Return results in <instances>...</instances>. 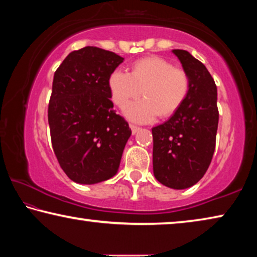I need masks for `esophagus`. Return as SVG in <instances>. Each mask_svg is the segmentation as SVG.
<instances>
[{
    "mask_svg": "<svg viewBox=\"0 0 257 257\" xmlns=\"http://www.w3.org/2000/svg\"><path fill=\"white\" fill-rule=\"evenodd\" d=\"M129 127H130V129H132V133H133V135H135V134L138 132V130L141 129L140 127H137V125H135V124H132V123L129 124Z\"/></svg>",
    "mask_w": 257,
    "mask_h": 257,
    "instance_id": "34e87169",
    "label": "esophagus"
}]
</instances>
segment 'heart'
Returning <instances> with one entry per match:
<instances>
[{
    "instance_id": "1",
    "label": "heart",
    "mask_w": 257,
    "mask_h": 257,
    "mask_svg": "<svg viewBox=\"0 0 257 257\" xmlns=\"http://www.w3.org/2000/svg\"><path fill=\"white\" fill-rule=\"evenodd\" d=\"M112 99L123 106L129 99L140 96L123 107V114L130 121L148 123L160 115L168 116L180 108L190 90L187 73L167 59L149 57L134 64L132 73L115 70L108 80Z\"/></svg>"
}]
</instances>
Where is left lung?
Segmentation results:
<instances>
[{"mask_svg": "<svg viewBox=\"0 0 257 257\" xmlns=\"http://www.w3.org/2000/svg\"><path fill=\"white\" fill-rule=\"evenodd\" d=\"M190 77V90L165 123L152 128L153 173L170 189L183 190L203 177L213 159L218 125L217 88L205 65L186 50H173Z\"/></svg>", "mask_w": 257, "mask_h": 257, "instance_id": "1", "label": "left lung"}]
</instances>
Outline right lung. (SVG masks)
Returning <instances> with one entry per match:
<instances>
[{"label":"right lung","instance_id":"obj_1","mask_svg":"<svg viewBox=\"0 0 257 257\" xmlns=\"http://www.w3.org/2000/svg\"><path fill=\"white\" fill-rule=\"evenodd\" d=\"M122 62L112 51L84 47L55 72L48 107L52 149L64 173L79 184L113 177L132 135L109 99V76Z\"/></svg>","mask_w":257,"mask_h":257}]
</instances>
